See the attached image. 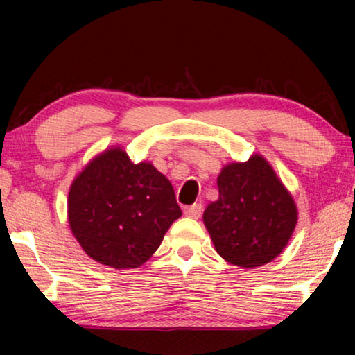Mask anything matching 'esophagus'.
Here are the masks:
<instances>
[{
  "label": "esophagus",
  "instance_id": "obj_1",
  "mask_svg": "<svg viewBox=\"0 0 355 355\" xmlns=\"http://www.w3.org/2000/svg\"><path fill=\"white\" fill-rule=\"evenodd\" d=\"M184 216H188V218H192V219H199L202 216V211H203V207L202 203H194V205H189V207H184Z\"/></svg>",
  "mask_w": 355,
  "mask_h": 355
}]
</instances>
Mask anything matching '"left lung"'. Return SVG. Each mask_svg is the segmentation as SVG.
<instances>
[{
  "instance_id": "1",
  "label": "left lung",
  "mask_w": 355,
  "mask_h": 355,
  "mask_svg": "<svg viewBox=\"0 0 355 355\" xmlns=\"http://www.w3.org/2000/svg\"><path fill=\"white\" fill-rule=\"evenodd\" d=\"M218 188L219 199L203 213L218 254L241 268L274 260L290 241L297 209L268 161L255 155L225 166Z\"/></svg>"
}]
</instances>
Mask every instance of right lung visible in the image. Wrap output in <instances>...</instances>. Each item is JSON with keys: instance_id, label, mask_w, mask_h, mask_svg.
<instances>
[{"instance_id": "obj_1", "label": "right lung", "mask_w": 355, "mask_h": 355, "mask_svg": "<svg viewBox=\"0 0 355 355\" xmlns=\"http://www.w3.org/2000/svg\"><path fill=\"white\" fill-rule=\"evenodd\" d=\"M180 216L169 180L150 163L133 164L120 148L95 158L69 192L78 243L95 261L116 269L146 263Z\"/></svg>"}]
</instances>
